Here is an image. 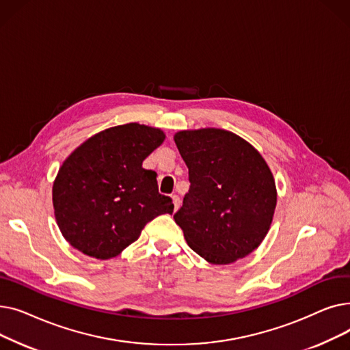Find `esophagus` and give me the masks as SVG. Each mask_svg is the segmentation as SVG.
Wrapping results in <instances>:
<instances>
[{
    "label": "esophagus",
    "mask_w": 350,
    "mask_h": 350,
    "mask_svg": "<svg viewBox=\"0 0 350 350\" xmlns=\"http://www.w3.org/2000/svg\"><path fill=\"white\" fill-rule=\"evenodd\" d=\"M172 198H173V204H174V211H177L180 208V197L174 194V196H172Z\"/></svg>",
    "instance_id": "1"
}]
</instances>
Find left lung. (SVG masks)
Segmentation results:
<instances>
[{
    "instance_id": "obj_1",
    "label": "left lung",
    "mask_w": 350,
    "mask_h": 350,
    "mask_svg": "<svg viewBox=\"0 0 350 350\" xmlns=\"http://www.w3.org/2000/svg\"><path fill=\"white\" fill-rule=\"evenodd\" d=\"M174 142L190 180L174 221L189 247L215 265L244 258L262 243L277 206L267 161L223 129L177 132Z\"/></svg>"
}]
</instances>
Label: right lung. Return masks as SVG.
<instances>
[{
	"instance_id": "1",
	"label": "right lung",
	"mask_w": 350,
	"mask_h": 350,
	"mask_svg": "<svg viewBox=\"0 0 350 350\" xmlns=\"http://www.w3.org/2000/svg\"><path fill=\"white\" fill-rule=\"evenodd\" d=\"M164 137L150 126H115L89 137L62 163L52 201L73 248L98 260L113 258L153 218L173 213L172 198L159 193L156 172L142 167Z\"/></svg>"
}]
</instances>
